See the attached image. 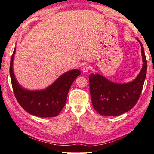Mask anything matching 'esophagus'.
Segmentation results:
<instances>
[{"mask_svg": "<svg viewBox=\"0 0 154 154\" xmlns=\"http://www.w3.org/2000/svg\"><path fill=\"white\" fill-rule=\"evenodd\" d=\"M89 69H90L89 66H88V65H85V66L83 67L82 71L83 73H87V72L89 71Z\"/></svg>", "mask_w": 154, "mask_h": 154, "instance_id": "obj_1", "label": "esophagus"}]
</instances>
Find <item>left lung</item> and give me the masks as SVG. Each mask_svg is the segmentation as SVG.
<instances>
[{"mask_svg": "<svg viewBox=\"0 0 154 154\" xmlns=\"http://www.w3.org/2000/svg\"><path fill=\"white\" fill-rule=\"evenodd\" d=\"M141 45L143 66L134 80L127 83H115L99 74L89 75V87L93 108L104 116H119L136 105L141 94L146 76L147 60Z\"/></svg>", "mask_w": 154, "mask_h": 154, "instance_id": "8db88e82", "label": "left lung"}]
</instances>
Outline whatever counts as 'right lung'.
Returning <instances> with one entry per match:
<instances>
[{
	"instance_id": "add662e5",
	"label": "right lung",
	"mask_w": 154,
	"mask_h": 154,
	"mask_svg": "<svg viewBox=\"0 0 154 154\" xmlns=\"http://www.w3.org/2000/svg\"><path fill=\"white\" fill-rule=\"evenodd\" d=\"M14 48L11 60L10 75L14 96L23 109L32 115L39 117H54L57 116L66 103L67 97L72 83L81 74L74 69L63 74L46 89L40 91L25 89L20 85L13 72V60Z\"/></svg>"
}]
</instances>
